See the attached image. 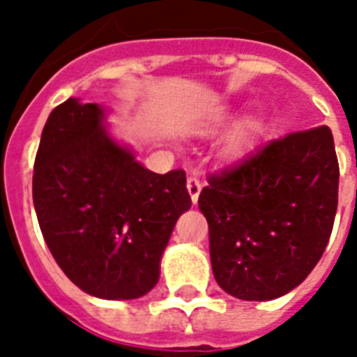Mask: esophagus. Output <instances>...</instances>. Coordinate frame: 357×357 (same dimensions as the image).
Masks as SVG:
<instances>
[{
  "instance_id": "1",
  "label": "esophagus",
  "mask_w": 357,
  "mask_h": 357,
  "mask_svg": "<svg viewBox=\"0 0 357 357\" xmlns=\"http://www.w3.org/2000/svg\"><path fill=\"white\" fill-rule=\"evenodd\" d=\"M187 190H189L192 204H196V202H198V196H200V190H202V181L198 176H190V178L187 179Z\"/></svg>"
}]
</instances>
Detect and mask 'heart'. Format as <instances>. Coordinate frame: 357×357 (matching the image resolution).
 Returning a JSON list of instances; mask_svg holds the SVG:
<instances>
[{"label": "heart", "instance_id": "obj_1", "mask_svg": "<svg viewBox=\"0 0 357 357\" xmlns=\"http://www.w3.org/2000/svg\"><path fill=\"white\" fill-rule=\"evenodd\" d=\"M226 122H228V116L224 114V116H220V119L213 120V122L206 128V131L207 133H217L218 129L222 128ZM259 131H261V122L255 119V116H248V119L237 122L234 128L229 129V133L224 137L222 155L226 157V159H231V161L241 159V157H243L244 153L254 146Z\"/></svg>", "mask_w": 357, "mask_h": 357}]
</instances>
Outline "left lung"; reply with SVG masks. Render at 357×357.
Listing matches in <instances>:
<instances>
[{
    "instance_id": "1",
    "label": "left lung",
    "mask_w": 357,
    "mask_h": 357,
    "mask_svg": "<svg viewBox=\"0 0 357 357\" xmlns=\"http://www.w3.org/2000/svg\"><path fill=\"white\" fill-rule=\"evenodd\" d=\"M207 181L198 207L209 224L218 285L235 298L265 302L304 282L324 254L337 211L330 128L271 140Z\"/></svg>"
}]
</instances>
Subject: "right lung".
Wrapping results in <instances>:
<instances>
[{
    "label": "right lung",
    "instance_id": "obj_1",
    "mask_svg": "<svg viewBox=\"0 0 357 357\" xmlns=\"http://www.w3.org/2000/svg\"><path fill=\"white\" fill-rule=\"evenodd\" d=\"M105 109L70 98L42 131L33 204L57 265L85 293L133 300L159 282L161 255L190 209L183 170L155 174L105 129Z\"/></svg>",
    "mask_w": 357,
    "mask_h": 357
}]
</instances>
